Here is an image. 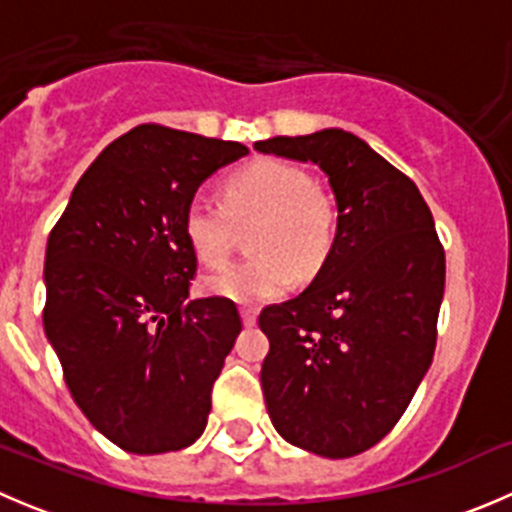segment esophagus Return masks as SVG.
<instances>
[{
  "label": "esophagus",
  "mask_w": 512,
  "mask_h": 512,
  "mask_svg": "<svg viewBox=\"0 0 512 512\" xmlns=\"http://www.w3.org/2000/svg\"><path fill=\"white\" fill-rule=\"evenodd\" d=\"M242 322H245V327H252L257 322V309L242 307Z\"/></svg>",
  "instance_id": "1"
}]
</instances>
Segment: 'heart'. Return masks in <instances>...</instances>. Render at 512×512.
I'll return each mask as SVG.
<instances>
[{
    "mask_svg": "<svg viewBox=\"0 0 512 512\" xmlns=\"http://www.w3.org/2000/svg\"><path fill=\"white\" fill-rule=\"evenodd\" d=\"M252 227L250 252L240 265L203 277V289L240 304H262L317 275L339 230V205L312 173L280 158H257L227 175L223 203L193 195L183 232L200 262L218 267L230 257L237 227Z\"/></svg>",
    "mask_w": 512,
    "mask_h": 512,
    "instance_id": "b5f03b06",
    "label": "heart"
}]
</instances>
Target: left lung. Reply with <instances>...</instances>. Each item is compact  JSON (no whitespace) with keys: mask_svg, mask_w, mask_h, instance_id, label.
Wrapping results in <instances>:
<instances>
[{"mask_svg":"<svg viewBox=\"0 0 512 512\" xmlns=\"http://www.w3.org/2000/svg\"><path fill=\"white\" fill-rule=\"evenodd\" d=\"M255 148L317 163L339 205L312 285L260 312L267 414L292 446L356 456L399 423L431 366L446 252L414 180L354 133L324 128Z\"/></svg>","mask_w":512,"mask_h":512,"instance_id":"left-lung-1","label":"left lung"}]
</instances>
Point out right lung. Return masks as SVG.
Returning a JSON list of instances; mask_svg holds the SVG:
<instances>
[{
  "label": "right lung",
  "mask_w": 512,
  "mask_h": 512,
  "mask_svg": "<svg viewBox=\"0 0 512 512\" xmlns=\"http://www.w3.org/2000/svg\"><path fill=\"white\" fill-rule=\"evenodd\" d=\"M235 141L143 123L103 148L49 235L44 332L84 416L138 456L205 431L210 394L242 329L227 297L188 299L198 257L183 232Z\"/></svg>",
  "instance_id": "right-lung-1"
}]
</instances>
